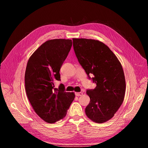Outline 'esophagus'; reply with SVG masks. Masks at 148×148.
Returning <instances> with one entry per match:
<instances>
[{
  "mask_svg": "<svg viewBox=\"0 0 148 148\" xmlns=\"http://www.w3.org/2000/svg\"><path fill=\"white\" fill-rule=\"evenodd\" d=\"M82 94H83L82 92H76L75 93V95L77 97H80V96H81V95H82Z\"/></svg>",
  "mask_w": 148,
  "mask_h": 148,
  "instance_id": "obj_1",
  "label": "esophagus"
}]
</instances>
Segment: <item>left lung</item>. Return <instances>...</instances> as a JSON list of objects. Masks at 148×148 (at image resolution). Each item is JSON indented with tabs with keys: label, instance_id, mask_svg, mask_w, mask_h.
<instances>
[{
	"label": "left lung",
	"instance_id": "left-lung-1",
	"mask_svg": "<svg viewBox=\"0 0 148 148\" xmlns=\"http://www.w3.org/2000/svg\"><path fill=\"white\" fill-rule=\"evenodd\" d=\"M73 40L79 63L88 79L97 84L94 89L87 90L90 101L85 114L93 122H105L114 116L124 99L126 85L122 65L103 42L87 39Z\"/></svg>",
	"mask_w": 148,
	"mask_h": 148
}]
</instances>
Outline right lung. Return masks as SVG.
<instances>
[{"label": "right lung", "instance_id": "1", "mask_svg": "<svg viewBox=\"0 0 148 148\" xmlns=\"http://www.w3.org/2000/svg\"><path fill=\"white\" fill-rule=\"evenodd\" d=\"M69 39H53L41 45L28 60L25 72V89L36 113L44 121L53 123L63 119L75 97L61 84L60 71L72 47Z\"/></svg>", "mask_w": 148, "mask_h": 148}]
</instances>
